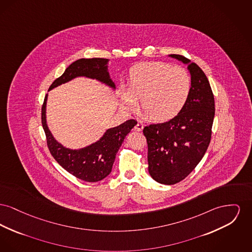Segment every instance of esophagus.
Listing matches in <instances>:
<instances>
[{
	"instance_id": "34e87169",
	"label": "esophagus",
	"mask_w": 252,
	"mask_h": 252,
	"mask_svg": "<svg viewBox=\"0 0 252 252\" xmlns=\"http://www.w3.org/2000/svg\"><path fill=\"white\" fill-rule=\"evenodd\" d=\"M143 128H144V125H143L142 123H138V124L135 126V129H136L137 131H142Z\"/></svg>"
}]
</instances>
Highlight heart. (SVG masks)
Returning <instances> with one entry per match:
<instances>
[{
  "label": "heart",
  "instance_id": "heart-1",
  "mask_svg": "<svg viewBox=\"0 0 252 252\" xmlns=\"http://www.w3.org/2000/svg\"><path fill=\"white\" fill-rule=\"evenodd\" d=\"M191 89L189 72L163 62L142 63L130 70L127 90L122 92V104L127 111L137 109L154 123H166L182 112Z\"/></svg>",
  "mask_w": 252,
  "mask_h": 252
}]
</instances>
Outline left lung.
Masks as SVG:
<instances>
[{"mask_svg": "<svg viewBox=\"0 0 252 252\" xmlns=\"http://www.w3.org/2000/svg\"><path fill=\"white\" fill-rule=\"evenodd\" d=\"M169 56L188 64L191 89L176 118L143 130L148 142V172L163 185L181 182L200 163L210 143L215 114L214 96L204 71L182 55Z\"/></svg>", "mask_w": 252, "mask_h": 252, "instance_id": "8db88e82", "label": "left lung"}]
</instances>
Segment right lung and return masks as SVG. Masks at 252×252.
<instances>
[{
	"label": "right lung",
	"mask_w": 252,
	"mask_h": 252,
	"mask_svg": "<svg viewBox=\"0 0 252 252\" xmlns=\"http://www.w3.org/2000/svg\"><path fill=\"white\" fill-rule=\"evenodd\" d=\"M107 63L108 59L104 58L77 60L52 83L49 90L80 76L96 79L114 89L115 85L107 71ZM46 100L47 94L42 106V125L47 147L53 158L67 172L83 181L94 183L106 177L111 172L119 148L137 122L133 119L127 120L116 127L107 129L99 141L89 147L70 149L58 143L47 127L45 118Z\"/></svg>",
	"instance_id": "obj_1"
}]
</instances>
